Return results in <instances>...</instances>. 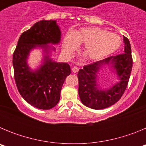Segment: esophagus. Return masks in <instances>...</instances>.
Returning a JSON list of instances; mask_svg holds the SVG:
<instances>
[{
	"instance_id": "34e87169",
	"label": "esophagus",
	"mask_w": 146,
	"mask_h": 146,
	"mask_svg": "<svg viewBox=\"0 0 146 146\" xmlns=\"http://www.w3.org/2000/svg\"><path fill=\"white\" fill-rule=\"evenodd\" d=\"M72 72H74V73H77V72L79 71V69H78L77 66H74V67H73V68H72Z\"/></svg>"
}]
</instances>
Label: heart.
<instances>
[{
  "instance_id": "1",
  "label": "heart",
  "mask_w": 146,
  "mask_h": 146,
  "mask_svg": "<svg viewBox=\"0 0 146 146\" xmlns=\"http://www.w3.org/2000/svg\"><path fill=\"white\" fill-rule=\"evenodd\" d=\"M83 44L82 54L85 58L91 61H98L115 52L121 46V41L115 33L102 28L88 27L67 33L62 50L66 55L71 56L79 44Z\"/></svg>"
}]
</instances>
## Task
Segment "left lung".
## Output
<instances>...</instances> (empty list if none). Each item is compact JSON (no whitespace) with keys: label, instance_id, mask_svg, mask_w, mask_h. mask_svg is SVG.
Here are the masks:
<instances>
[{"label":"left lung","instance_id":"1","mask_svg":"<svg viewBox=\"0 0 146 146\" xmlns=\"http://www.w3.org/2000/svg\"><path fill=\"white\" fill-rule=\"evenodd\" d=\"M123 40V53L85 66L79 70L78 93L85 106L94 110L104 109L115 104L124 93L132 69V58L129 41L125 36ZM106 66L117 74L118 81L109 88L102 89L98 82V75Z\"/></svg>","mask_w":146,"mask_h":146}]
</instances>
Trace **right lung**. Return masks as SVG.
Returning <instances> with one entry per match:
<instances>
[{
    "label": "right lung",
    "mask_w": 146,
    "mask_h": 146,
    "mask_svg": "<svg viewBox=\"0 0 146 146\" xmlns=\"http://www.w3.org/2000/svg\"><path fill=\"white\" fill-rule=\"evenodd\" d=\"M61 39V31L56 20H41L23 33L13 54V67L18 91L23 98L38 109L50 110L60 100L62 86L71 74L69 64L58 63L51 57ZM42 50L41 64L36 69L27 60L33 49Z\"/></svg>",
    "instance_id": "1"
}]
</instances>
